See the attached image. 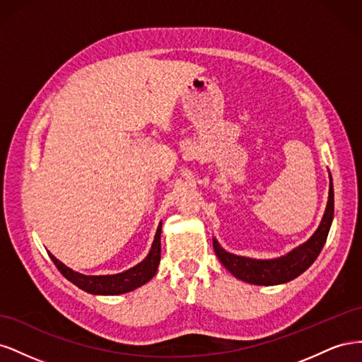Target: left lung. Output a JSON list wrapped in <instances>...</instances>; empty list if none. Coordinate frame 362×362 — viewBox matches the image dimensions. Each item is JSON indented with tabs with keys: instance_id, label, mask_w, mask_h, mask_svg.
I'll list each match as a JSON object with an SVG mask.
<instances>
[{
	"instance_id": "1",
	"label": "left lung",
	"mask_w": 362,
	"mask_h": 362,
	"mask_svg": "<svg viewBox=\"0 0 362 362\" xmlns=\"http://www.w3.org/2000/svg\"><path fill=\"white\" fill-rule=\"evenodd\" d=\"M332 218L334 185L331 178L329 199H327V206L319 229H317L308 242L293 249L286 257H281L276 259H250L245 257H237L223 250L214 238L213 247L217 258L221 259L222 264L231 272L235 278L249 284H257V286H278V284H284L298 278L300 273L308 269L315 261V258L319 257L326 243L327 234H329Z\"/></svg>"
}]
</instances>
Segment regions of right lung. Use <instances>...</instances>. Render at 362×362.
Segmentation results:
<instances>
[{"mask_svg":"<svg viewBox=\"0 0 362 362\" xmlns=\"http://www.w3.org/2000/svg\"><path fill=\"white\" fill-rule=\"evenodd\" d=\"M160 235H161V223L158 225L154 243H152V246H151L148 257L141 261L140 264L134 266L133 269H129L127 272L117 273V275L87 276V275H81V273L74 272L72 269L66 267L52 254H49V258L52 259V262L56 264V267L59 269V272L64 278L87 293L105 294V296L122 294V293L133 291L137 287L144 286V284H146L152 276L156 275V272L160 264V258H161Z\"/></svg>","mask_w":362,"mask_h":362,"instance_id":"add662e5","label":"right lung"}]
</instances>
